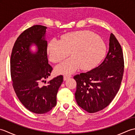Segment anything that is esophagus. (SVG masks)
Wrapping results in <instances>:
<instances>
[{"label": "esophagus", "instance_id": "esophagus-1", "mask_svg": "<svg viewBox=\"0 0 135 135\" xmlns=\"http://www.w3.org/2000/svg\"><path fill=\"white\" fill-rule=\"evenodd\" d=\"M71 77V75H64V81H66V80L68 79V78H70Z\"/></svg>", "mask_w": 135, "mask_h": 135}]
</instances>
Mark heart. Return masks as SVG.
<instances>
[{
	"instance_id": "1",
	"label": "heart",
	"mask_w": 135,
	"mask_h": 135,
	"mask_svg": "<svg viewBox=\"0 0 135 135\" xmlns=\"http://www.w3.org/2000/svg\"><path fill=\"white\" fill-rule=\"evenodd\" d=\"M47 50L50 60L59 62L70 55L72 57L57 66L59 74L72 73L79 67L90 70L104 58L106 46L104 41L94 33L80 31L66 33L60 41L53 39L49 43Z\"/></svg>"
}]
</instances>
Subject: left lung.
Masks as SVG:
<instances>
[{"mask_svg":"<svg viewBox=\"0 0 135 135\" xmlns=\"http://www.w3.org/2000/svg\"><path fill=\"white\" fill-rule=\"evenodd\" d=\"M124 71L122 47L114 34L111 33L108 52L102 64L74 76L76 82L77 104L89 113L107 107L119 89Z\"/></svg>","mask_w":135,"mask_h":135,"instance_id":"8db88e82","label":"left lung"}]
</instances>
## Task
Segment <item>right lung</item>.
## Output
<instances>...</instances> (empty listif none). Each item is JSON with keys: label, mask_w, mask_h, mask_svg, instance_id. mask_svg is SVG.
<instances>
[{"label": "right lung", "mask_w": 135, "mask_h": 135, "mask_svg": "<svg viewBox=\"0 0 135 135\" xmlns=\"http://www.w3.org/2000/svg\"><path fill=\"white\" fill-rule=\"evenodd\" d=\"M46 28L35 25L22 32L14 45L10 59L12 85L17 97L27 110L41 114L55 107L57 93L63 81V76L59 75L46 85H41L53 70L48 63ZM32 44L38 48L35 54L29 49Z\"/></svg>", "instance_id": "right-lung-1"}]
</instances>
